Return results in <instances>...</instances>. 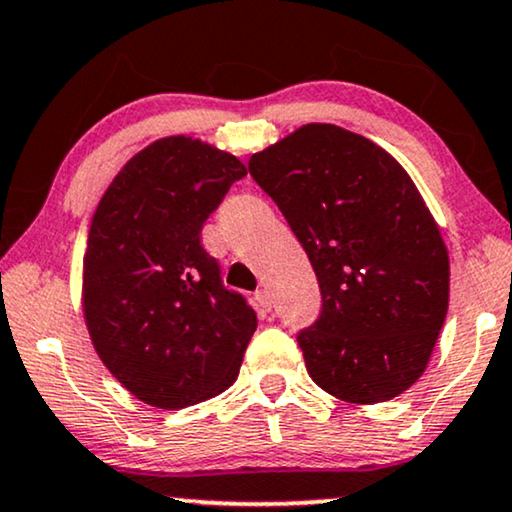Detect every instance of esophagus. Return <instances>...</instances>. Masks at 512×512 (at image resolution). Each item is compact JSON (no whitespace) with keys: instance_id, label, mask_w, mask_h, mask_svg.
Segmentation results:
<instances>
[{"instance_id":"esophagus-1","label":"esophagus","mask_w":512,"mask_h":512,"mask_svg":"<svg viewBox=\"0 0 512 512\" xmlns=\"http://www.w3.org/2000/svg\"><path fill=\"white\" fill-rule=\"evenodd\" d=\"M256 302H258V307H261L263 314H270V311H272V298H270V291H265V288H261V291L256 293Z\"/></svg>"}]
</instances>
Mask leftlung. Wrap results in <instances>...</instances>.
I'll list each match as a JSON object with an SVG mask.
<instances>
[{"label":"left lung","mask_w":512,"mask_h":512,"mask_svg":"<svg viewBox=\"0 0 512 512\" xmlns=\"http://www.w3.org/2000/svg\"><path fill=\"white\" fill-rule=\"evenodd\" d=\"M318 277L323 309L298 344L318 388L379 404L416 383L448 314L450 258L402 164L372 140L311 122L251 154Z\"/></svg>","instance_id":"obj_1"}]
</instances>
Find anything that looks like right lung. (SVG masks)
I'll list each match as a JSON object with an SVG mask.
<instances>
[{"label":"right lung","instance_id":"obj_1","mask_svg":"<svg viewBox=\"0 0 512 512\" xmlns=\"http://www.w3.org/2000/svg\"><path fill=\"white\" fill-rule=\"evenodd\" d=\"M244 175L235 154L177 133L133 154L96 205L85 325L108 372L154 409L205 402L238 379L256 314L221 286L201 228Z\"/></svg>","mask_w":512,"mask_h":512}]
</instances>
